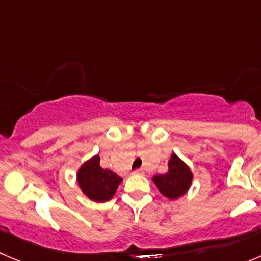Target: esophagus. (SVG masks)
Returning <instances> with one entry per match:
<instances>
[{"instance_id": "esophagus-1", "label": "esophagus", "mask_w": 261, "mask_h": 261, "mask_svg": "<svg viewBox=\"0 0 261 261\" xmlns=\"http://www.w3.org/2000/svg\"><path fill=\"white\" fill-rule=\"evenodd\" d=\"M133 173H135V174H140V175H142L143 173H145V172H143V169H136L135 172H133Z\"/></svg>"}]
</instances>
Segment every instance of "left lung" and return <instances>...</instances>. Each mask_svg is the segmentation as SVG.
<instances>
[{
  "label": "left lung",
  "mask_w": 261,
  "mask_h": 261,
  "mask_svg": "<svg viewBox=\"0 0 261 261\" xmlns=\"http://www.w3.org/2000/svg\"><path fill=\"white\" fill-rule=\"evenodd\" d=\"M168 172L165 174H158L152 178L161 195L169 200H177L180 196L185 195L191 187L193 174L190 166L173 153L168 163Z\"/></svg>",
  "instance_id": "1"
}]
</instances>
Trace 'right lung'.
Instances as JSON below:
<instances>
[{
	"label": "right lung",
	"mask_w": 261,
	"mask_h": 261,
	"mask_svg": "<svg viewBox=\"0 0 261 261\" xmlns=\"http://www.w3.org/2000/svg\"><path fill=\"white\" fill-rule=\"evenodd\" d=\"M76 182L89 200L105 202L113 198L123 179L111 170L103 169L100 165V156L96 155L79 168Z\"/></svg>",
	"instance_id": "1"
}]
</instances>
